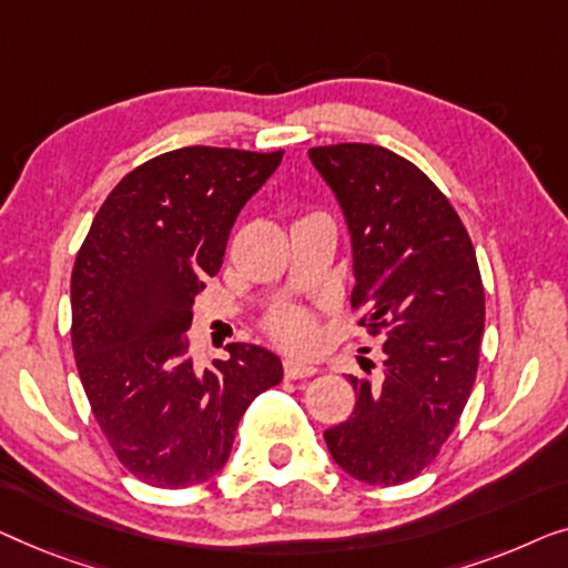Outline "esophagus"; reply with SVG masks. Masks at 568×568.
<instances>
[{
  "instance_id": "esophagus-1",
  "label": "esophagus",
  "mask_w": 568,
  "mask_h": 568,
  "mask_svg": "<svg viewBox=\"0 0 568 568\" xmlns=\"http://www.w3.org/2000/svg\"><path fill=\"white\" fill-rule=\"evenodd\" d=\"M283 365H285V375H287V378H308V375L316 373V365L303 363V361H295V357H287V361H285Z\"/></svg>"
}]
</instances>
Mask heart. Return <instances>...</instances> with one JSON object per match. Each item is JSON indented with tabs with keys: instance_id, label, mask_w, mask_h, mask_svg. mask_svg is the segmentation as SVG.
Segmentation results:
<instances>
[{
	"instance_id": "obj_1",
	"label": "heart",
	"mask_w": 568,
	"mask_h": 568,
	"mask_svg": "<svg viewBox=\"0 0 568 568\" xmlns=\"http://www.w3.org/2000/svg\"><path fill=\"white\" fill-rule=\"evenodd\" d=\"M270 332L277 342L293 347V349H306L314 339V318H311L306 311L287 308L283 314H277L273 322H270Z\"/></svg>"
}]
</instances>
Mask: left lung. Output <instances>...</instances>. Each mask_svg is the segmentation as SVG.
Returning a JSON list of instances; mask_svg holds the SVG:
<instances>
[{"label": "left lung", "mask_w": 568, "mask_h": 568, "mask_svg": "<svg viewBox=\"0 0 568 568\" xmlns=\"http://www.w3.org/2000/svg\"><path fill=\"white\" fill-rule=\"evenodd\" d=\"M353 244V306L383 334L378 383L349 375L357 404L326 429L334 463L357 481L404 484L450 437L476 381L484 285L458 213L425 172L373 143L308 151Z\"/></svg>", "instance_id": "obj_1"}]
</instances>
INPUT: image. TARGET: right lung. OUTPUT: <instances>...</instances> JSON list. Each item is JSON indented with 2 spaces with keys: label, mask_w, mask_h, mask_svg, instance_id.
Masks as SVG:
<instances>
[{
  "label": "right lung",
  "mask_w": 568,
  "mask_h": 568,
  "mask_svg": "<svg viewBox=\"0 0 568 568\" xmlns=\"http://www.w3.org/2000/svg\"><path fill=\"white\" fill-rule=\"evenodd\" d=\"M283 151L185 146L135 166L94 215L71 273V345L94 419L143 484L182 489L226 466L239 419L283 381L265 347L234 342L197 371L187 329L239 211Z\"/></svg>",
  "instance_id": "obj_1"
}]
</instances>
